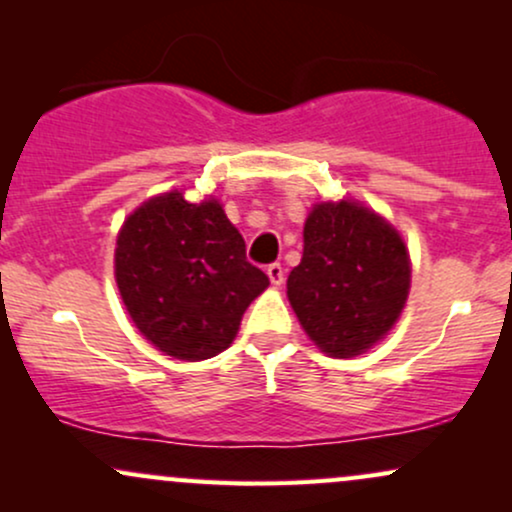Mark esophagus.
Wrapping results in <instances>:
<instances>
[{
	"label": "esophagus",
	"instance_id": "1",
	"mask_svg": "<svg viewBox=\"0 0 512 512\" xmlns=\"http://www.w3.org/2000/svg\"><path fill=\"white\" fill-rule=\"evenodd\" d=\"M267 274H269V281H272L274 286H281L284 284V276H286V272H284V267H281L279 262H272L267 267Z\"/></svg>",
	"mask_w": 512,
	"mask_h": 512
}]
</instances>
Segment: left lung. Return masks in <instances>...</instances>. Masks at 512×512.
<instances>
[{
    "mask_svg": "<svg viewBox=\"0 0 512 512\" xmlns=\"http://www.w3.org/2000/svg\"><path fill=\"white\" fill-rule=\"evenodd\" d=\"M409 276L407 248L390 223L356 202L317 204L286 289L308 337L330 356L349 358L392 330Z\"/></svg>",
    "mask_w": 512,
    "mask_h": 512,
    "instance_id": "left-lung-1",
    "label": "left lung"
}]
</instances>
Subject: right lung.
<instances>
[{"label": "right lung", "instance_id": "obj_1", "mask_svg": "<svg viewBox=\"0 0 512 512\" xmlns=\"http://www.w3.org/2000/svg\"><path fill=\"white\" fill-rule=\"evenodd\" d=\"M115 279L139 332L180 361L228 349L245 308L269 286L221 204H190L180 192L149 199L125 221Z\"/></svg>", "mask_w": 512, "mask_h": 512}]
</instances>
